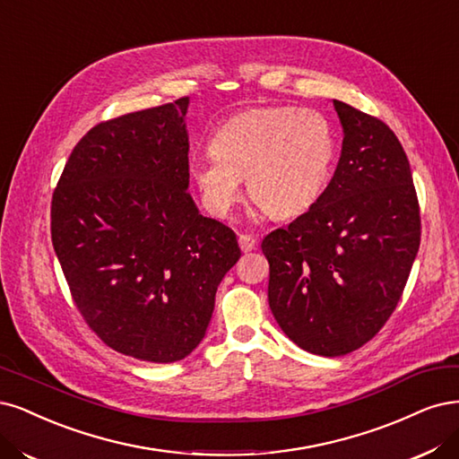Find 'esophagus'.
<instances>
[{"mask_svg":"<svg viewBox=\"0 0 459 459\" xmlns=\"http://www.w3.org/2000/svg\"><path fill=\"white\" fill-rule=\"evenodd\" d=\"M239 247L243 252H250L252 248L256 247V239L252 235H247V233H241L239 235Z\"/></svg>","mask_w":459,"mask_h":459,"instance_id":"1","label":"esophagus"}]
</instances>
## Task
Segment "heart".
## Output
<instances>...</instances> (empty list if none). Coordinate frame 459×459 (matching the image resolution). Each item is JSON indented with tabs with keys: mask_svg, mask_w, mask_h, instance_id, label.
Listing matches in <instances>:
<instances>
[{
	"mask_svg": "<svg viewBox=\"0 0 459 459\" xmlns=\"http://www.w3.org/2000/svg\"><path fill=\"white\" fill-rule=\"evenodd\" d=\"M336 161V134L315 109L255 108L212 133L211 152L189 160V177L207 209L230 216L243 178L256 204L277 218L302 214L325 194Z\"/></svg>",
	"mask_w": 459,
	"mask_h": 459,
	"instance_id": "obj_1",
	"label": "heart"
}]
</instances>
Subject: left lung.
I'll use <instances>...</instances> for the list:
<instances>
[{"label":"left lung","instance_id":"8db88e82","mask_svg":"<svg viewBox=\"0 0 459 459\" xmlns=\"http://www.w3.org/2000/svg\"><path fill=\"white\" fill-rule=\"evenodd\" d=\"M343 129L330 184L307 212L262 241L267 299L302 350L342 357L372 340L403 296L420 248L408 157L380 119L332 100Z\"/></svg>","mask_w":459,"mask_h":459}]
</instances>
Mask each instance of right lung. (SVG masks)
Returning <instances> with one entry per match:
<instances>
[{
	"label": "right lung",
	"mask_w": 459,
	"mask_h": 459,
	"mask_svg": "<svg viewBox=\"0 0 459 459\" xmlns=\"http://www.w3.org/2000/svg\"><path fill=\"white\" fill-rule=\"evenodd\" d=\"M189 99L99 123L70 153L51 237L74 302L112 350L175 362L204 338L235 233L187 194Z\"/></svg>",
	"instance_id": "obj_1"
}]
</instances>
